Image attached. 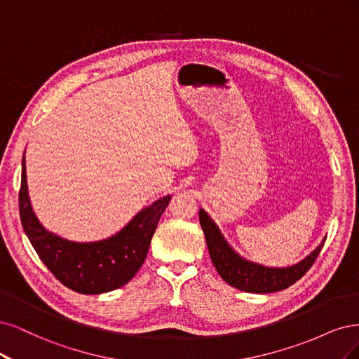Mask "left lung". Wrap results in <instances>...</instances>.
<instances>
[{
  "label": "left lung",
  "instance_id": "left-lung-1",
  "mask_svg": "<svg viewBox=\"0 0 359 359\" xmlns=\"http://www.w3.org/2000/svg\"><path fill=\"white\" fill-rule=\"evenodd\" d=\"M198 215L215 269L228 285L245 292L269 294L282 291V289L294 285L315 264L319 252L323 248V243H325V238H323L320 245L309 257H306L303 261H299L295 265H291V267H264L261 264L241 258L228 245L217 225L205 213V210L201 209Z\"/></svg>",
  "mask_w": 359,
  "mask_h": 359
}]
</instances>
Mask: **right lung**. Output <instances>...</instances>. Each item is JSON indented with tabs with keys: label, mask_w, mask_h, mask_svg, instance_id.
Masks as SVG:
<instances>
[{
	"label": "right lung",
	"mask_w": 359,
	"mask_h": 359,
	"mask_svg": "<svg viewBox=\"0 0 359 359\" xmlns=\"http://www.w3.org/2000/svg\"><path fill=\"white\" fill-rule=\"evenodd\" d=\"M170 195L144 207L119 233L100 241L77 243L46 229L32 210L27 184L25 156L22 159L19 191L20 222L43 264L67 287L95 295L128 283L143 265L159 217Z\"/></svg>",
	"instance_id": "right-lung-1"
}]
</instances>
